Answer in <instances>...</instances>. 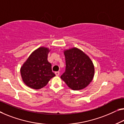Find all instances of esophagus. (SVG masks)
I'll return each mask as SVG.
<instances>
[{
  "label": "esophagus",
  "mask_w": 124,
  "mask_h": 124,
  "mask_svg": "<svg viewBox=\"0 0 124 124\" xmlns=\"http://www.w3.org/2000/svg\"><path fill=\"white\" fill-rule=\"evenodd\" d=\"M55 75L56 76H58V75H59L60 73H59V71H55Z\"/></svg>",
  "instance_id": "esophagus-1"
}]
</instances>
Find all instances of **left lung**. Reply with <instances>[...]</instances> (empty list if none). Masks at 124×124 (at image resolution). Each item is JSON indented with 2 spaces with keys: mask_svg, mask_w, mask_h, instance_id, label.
<instances>
[{
  "mask_svg": "<svg viewBox=\"0 0 124 124\" xmlns=\"http://www.w3.org/2000/svg\"><path fill=\"white\" fill-rule=\"evenodd\" d=\"M65 71L60 78L73 90L84 89L93 79L94 66L88 56L74 47L64 51Z\"/></svg>",
  "mask_w": 124,
  "mask_h": 124,
  "instance_id": "1",
  "label": "left lung"
}]
</instances>
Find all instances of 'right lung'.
Returning <instances> with one entry per match:
<instances>
[{
  "mask_svg": "<svg viewBox=\"0 0 124 124\" xmlns=\"http://www.w3.org/2000/svg\"><path fill=\"white\" fill-rule=\"evenodd\" d=\"M49 49L41 47L35 50L21 68L20 73L24 83L31 88L39 89L46 86L55 76L47 61Z\"/></svg>",
  "mask_w": 124,
  "mask_h": 124,
  "instance_id": "1",
  "label": "right lung"
}]
</instances>
